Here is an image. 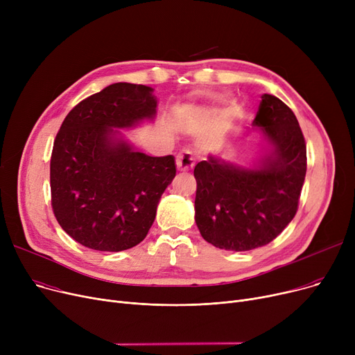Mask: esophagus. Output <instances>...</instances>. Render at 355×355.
Here are the masks:
<instances>
[{
  "mask_svg": "<svg viewBox=\"0 0 355 355\" xmlns=\"http://www.w3.org/2000/svg\"><path fill=\"white\" fill-rule=\"evenodd\" d=\"M196 164V158L190 151H181L177 155V168L180 171H190Z\"/></svg>",
  "mask_w": 355,
  "mask_h": 355,
  "instance_id": "obj_1",
  "label": "esophagus"
}]
</instances>
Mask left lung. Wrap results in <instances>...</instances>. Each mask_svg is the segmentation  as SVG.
I'll return each mask as SVG.
<instances>
[{
	"label": "left lung",
	"instance_id": "obj_1",
	"mask_svg": "<svg viewBox=\"0 0 355 355\" xmlns=\"http://www.w3.org/2000/svg\"><path fill=\"white\" fill-rule=\"evenodd\" d=\"M253 125L273 146L260 166L250 170L210 157L194 168L197 227L218 249L262 248L285 230L297 211L306 144L295 114L265 93Z\"/></svg>",
	"mask_w": 355,
	"mask_h": 355
}]
</instances>
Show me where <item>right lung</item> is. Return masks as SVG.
Instances as JSON below:
<instances>
[{
	"instance_id": "1",
	"label": "right lung",
	"mask_w": 355,
	"mask_h": 355,
	"mask_svg": "<svg viewBox=\"0 0 355 355\" xmlns=\"http://www.w3.org/2000/svg\"><path fill=\"white\" fill-rule=\"evenodd\" d=\"M157 101L144 85L114 83L74 106L55 135L50 159L51 209L85 248L121 252L151 229L158 201L175 177L173 155L148 157L114 128L153 119Z\"/></svg>"
}]
</instances>
